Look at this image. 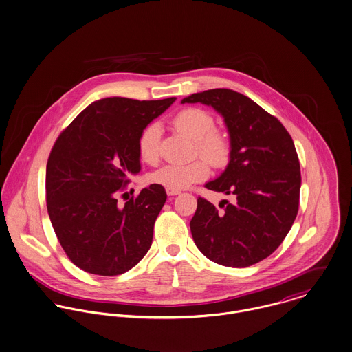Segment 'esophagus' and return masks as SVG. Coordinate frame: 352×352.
<instances>
[{"label":"esophagus","mask_w":352,"mask_h":352,"mask_svg":"<svg viewBox=\"0 0 352 352\" xmlns=\"http://www.w3.org/2000/svg\"><path fill=\"white\" fill-rule=\"evenodd\" d=\"M166 193H167V195H178L181 192L179 190H173V189H166Z\"/></svg>","instance_id":"esophagus-1"}]
</instances>
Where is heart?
Wrapping results in <instances>:
<instances>
[{
  "label": "heart",
  "instance_id": "1",
  "mask_svg": "<svg viewBox=\"0 0 352 352\" xmlns=\"http://www.w3.org/2000/svg\"><path fill=\"white\" fill-rule=\"evenodd\" d=\"M171 124L174 128L195 142V151L204 159H195L184 164H166L150 174L151 184L166 189L184 190L209 175L210 167L224 166L231 157V142L227 133L214 128L213 116L201 108H185L178 112ZM138 151L147 164H157L160 159V128L147 125L139 135Z\"/></svg>",
  "mask_w": 352,
  "mask_h": 352
}]
</instances>
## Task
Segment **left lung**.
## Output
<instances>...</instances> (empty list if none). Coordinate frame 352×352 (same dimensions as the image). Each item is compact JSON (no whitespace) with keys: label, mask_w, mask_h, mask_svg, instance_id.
Masks as SVG:
<instances>
[{"label":"left lung","mask_w":352,"mask_h":352,"mask_svg":"<svg viewBox=\"0 0 352 352\" xmlns=\"http://www.w3.org/2000/svg\"><path fill=\"white\" fill-rule=\"evenodd\" d=\"M181 102L212 107L231 142L227 168L205 188L234 202L224 199L217 209L198 197L190 221L195 245L223 266L255 265L279 247L298 212L301 171L293 139L278 118L231 89L195 93Z\"/></svg>","instance_id":"obj_1"}]
</instances>
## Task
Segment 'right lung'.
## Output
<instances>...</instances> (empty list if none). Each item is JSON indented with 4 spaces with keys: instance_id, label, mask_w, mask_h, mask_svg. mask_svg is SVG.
I'll use <instances>...</instances> for the list:
<instances>
[{
    "instance_id": "right-lung-1",
    "label": "right lung",
    "mask_w": 352,
    "mask_h": 352,
    "mask_svg": "<svg viewBox=\"0 0 352 352\" xmlns=\"http://www.w3.org/2000/svg\"><path fill=\"white\" fill-rule=\"evenodd\" d=\"M174 101L102 98L56 139L45 170L47 210L62 248L83 272L120 275L150 250L164 188L153 184L121 208L118 195L142 168L140 132Z\"/></svg>"
}]
</instances>
